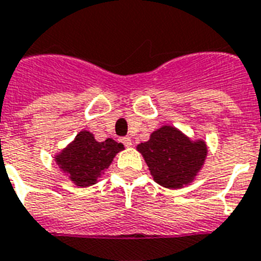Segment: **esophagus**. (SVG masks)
<instances>
[{"label": "esophagus", "instance_id": "esophagus-1", "mask_svg": "<svg viewBox=\"0 0 261 261\" xmlns=\"http://www.w3.org/2000/svg\"><path fill=\"white\" fill-rule=\"evenodd\" d=\"M121 143H122L125 147H130V145H132V140H130V137H122V139H121Z\"/></svg>", "mask_w": 261, "mask_h": 261}]
</instances>
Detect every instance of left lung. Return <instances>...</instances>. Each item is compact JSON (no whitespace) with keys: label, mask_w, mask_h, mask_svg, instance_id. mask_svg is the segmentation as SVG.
<instances>
[{"label":"left lung","mask_w":261,"mask_h":261,"mask_svg":"<svg viewBox=\"0 0 261 261\" xmlns=\"http://www.w3.org/2000/svg\"><path fill=\"white\" fill-rule=\"evenodd\" d=\"M136 149L143 155L153 181L169 189L189 185L201 170L208 153L203 139L192 140L171 125L153 130Z\"/></svg>","instance_id":"left-lung-1"}]
</instances>
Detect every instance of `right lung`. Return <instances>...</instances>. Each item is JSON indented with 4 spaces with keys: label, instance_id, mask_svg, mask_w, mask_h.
<instances>
[{
    "label": "right lung",
    "instance_id": "right-lung-1",
    "mask_svg": "<svg viewBox=\"0 0 261 261\" xmlns=\"http://www.w3.org/2000/svg\"><path fill=\"white\" fill-rule=\"evenodd\" d=\"M122 149L121 143L113 139L96 141L94 133L83 129L65 148L54 155V161L76 187L87 188L98 182Z\"/></svg>",
    "mask_w": 261,
    "mask_h": 261
}]
</instances>
